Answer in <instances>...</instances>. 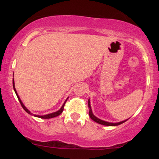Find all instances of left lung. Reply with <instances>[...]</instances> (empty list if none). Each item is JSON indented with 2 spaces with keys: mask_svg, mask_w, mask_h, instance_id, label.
<instances>
[{
  "mask_svg": "<svg viewBox=\"0 0 159 159\" xmlns=\"http://www.w3.org/2000/svg\"><path fill=\"white\" fill-rule=\"evenodd\" d=\"M88 106H89V108H90V111H89V115H90V117L93 120V121L96 122V123H97L98 124H101V125H107V126H116V125H120V124L125 123V121H127V120L129 119H129L125 120H123V121H121V122H118V123H110V122L105 121V120H102L99 119V118L96 117V116H95L93 114L92 109H91L90 98H89V99H88Z\"/></svg>",
  "mask_w": 159,
  "mask_h": 159,
  "instance_id": "1",
  "label": "left lung"
}]
</instances>
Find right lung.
<instances>
[{"label":"right lung","instance_id":"1","mask_svg":"<svg viewBox=\"0 0 159 159\" xmlns=\"http://www.w3.org/2000/svg\"><path fill=\"white\" fill-rule=\"evenodd\" d=\"M13 75H14V74H13ZM12 85H13V89H14V91H15V93H16V96H17V97H18V99H19V101L20 102V103H21V106H22V107H23V108H24V110H25V111H26L27 113H28L29 114L34 115V116H36V117H39V118H42V119H50V118H53V117H55V116H59V115L61 114L62 112H63V107H64V105H65L66 102V100L68 99V98H66V101H65V102L63 103V105H62V107H61V108H60V110H58L57 111H56V112H54V113H51V114H48L43 115V116H39V115L33 114L32 113L30 112V111H29L28 109H27V107L25 106V105H24L22 102H21V98H20V97H19V95H18V93H17V91H16V88H15V82H14V78H13V79H12Z\"/></svg>","mask_w":159,"mask_h":159}]
</instances>
